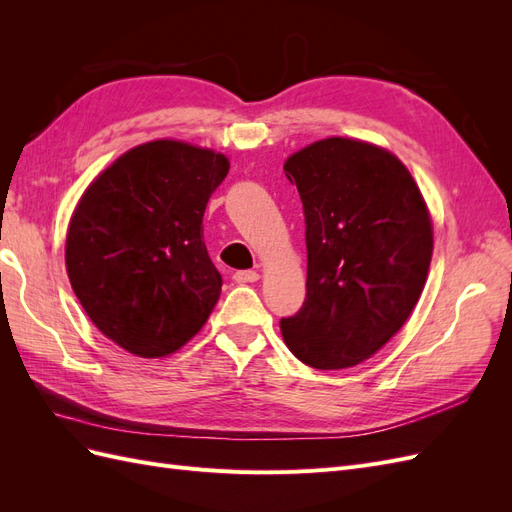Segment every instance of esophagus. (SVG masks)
Here are the masks:
<instances>
[{"label": "esophagus", "mask_w": 512, "mask_h": 512, "mask_svg": "<svg viewBox=\"0 0 512 512\" xmlns=\"http://www.w3.org/2000/svg\"><path fill=\"white\" fill-rule=\"evenodd\" d=\"M232 280H235L237 284H252V282L260 280V275L256 271H237L235 275H232Z\"/></svg>", "instance_id": "esophagus-1"}]
</instances>
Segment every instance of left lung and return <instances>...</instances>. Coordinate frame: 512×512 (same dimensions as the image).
<instances>
[{
  "label": "left lung",
  "instance_id": "8db88e82",
  "mask_svg": "<svg viewBox=\"0 0 512 512\" xmlns=\"http://www.w3.org/2000/svg\"><path fill=\"white\" fill-rule=\"evenodd\" d=\"M307 243L303 307L280 320L309 367H354L404 327L421 297L433 230L421 190L393 153L324 138L286 160Z\"/></svg>",
  "mask_w": 512,
  "mask_h": 512
}]
</instances>
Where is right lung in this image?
<instances>
[{"label":"right lung","mask_w":512,"mask_h":512,"mask_svg":"<svg viewBox=\"0 0 512 512\" xmlns=\"http://www.w3.org/2000/svg\"><path fill=\"white\" fill-rule=\"evenodd\" d=\"M222 153L153 141L123 153L85 190L66 239V269L91 322L156 359L203 329L220 299L203 215L228 175Z\"/></svg>","instance_id":"1"}]
</instances>
